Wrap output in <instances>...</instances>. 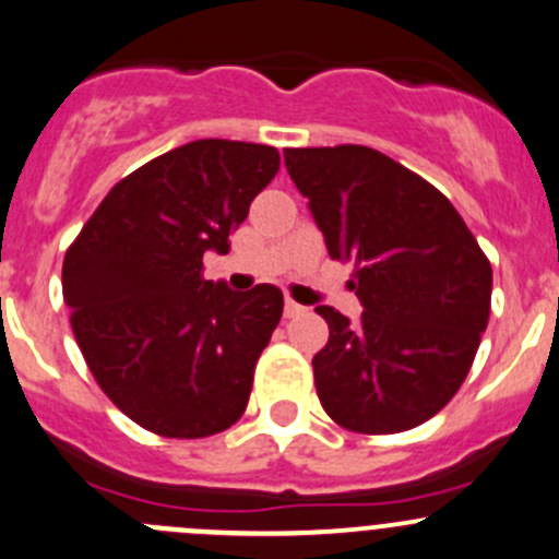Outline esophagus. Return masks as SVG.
I'll use <instances>...</instances> for the list:
<instances>
[{"instance_id":"34e87169","label":"esophagus","mask_w":559,"mask_h":559,"mask_svg":"<svg viewBox=\"0 0 559 559\" xmlns=\"http://www.w3.org/2000/svg\"><path fill=\"white\" fill-rule=\"evenodd\" d=\"M297 313H302V305H297L295 299H286V302H284V316H286V319H292V316H297Z\"/></svg>"}]
</instances>
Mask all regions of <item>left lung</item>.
Masks as SVG:
<instances>
[{
    "label": "left lung",
    "mask_w": 559,
    "mask_h": 559,
    "mask_svg": "<svg viewBox=\"0 0 559 559\" xmlns=\"http://www.w3.org/2000/svg\"><path fill=\"white\" fill-rule=\"evenodd\" d=\"M332 260H354L364 313L321 305L316 391L358 433L420 426L455 396L490 319L492 270L448 198L361 144L284 150Z\"/></svg>",
    "instance_id": "1"
}]
</instances>
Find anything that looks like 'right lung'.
Returning <instances> with one entry per match:
<instances>
[{
	"label": "right lung",
	"instance_id": "right-lung-1",
	"mask_svg": "<svg viewBox=\"0 0 559 559\" xmlns=\"http://www.w3.org/2000/svg\"><path fill=\"white\" fill-rule=\"evenodd\" d=\"M275 146L198 139L117 181L63 260V302L102 391L146 431L201 439L243 415L284 313L278 286L227 289L203 254L278 174Z\"/></svg>",
	"mask_w": 559,
	"mask_h": 559
}]
</instances>
